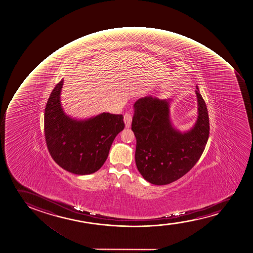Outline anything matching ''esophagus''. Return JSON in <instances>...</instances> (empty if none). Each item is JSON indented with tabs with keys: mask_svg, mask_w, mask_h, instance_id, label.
I'll return each instance as SVG.
<instances>
[{
	"mask_svg": "<svg viewBox=\"0 0 253 253\" xmlns=\"http://www.w3.org/2000/svg\"><path fill=\"white\" fill-rule=\"evenodd\" d=\"M124 121H125V127L126 128H130L131 124H132V116L129 114H125L124 116Z\"/></svg>",
	"mask_w": 253,
	"mask_h": 253,
	"instance_id": "34e87169",
	"label": "esophagus"
}]
</instances>
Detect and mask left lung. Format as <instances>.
<instances>
[{
	"label": "left lung",
	"instance_id": "obj_1",
	"mask_svg": "<svg viewBox=\"0 0 253 253\" xmlns=\"http://www.w3.org/2000/svg\"><path fill=\"white\" fill-rule=\"evenodd\" d=\"M195 91L198 117L192 128L179 130L170 120L171 99L146 96L133 104L132 130L136 138L135 163L144 179L166 185L188 172L205 151L210 134L207 106Z\"/></svg>",
	"mask_w": 253,
	"mask_h": 253
}]
</instances>
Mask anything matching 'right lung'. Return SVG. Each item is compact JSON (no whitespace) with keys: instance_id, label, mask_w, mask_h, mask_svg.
Returning a JSON list of instances; mask_svg holds the SVG:
<instances>
[{"instance_id":"1","label":"right lung","mask_w":253,"mask_h":253,"mask_svg":"<svg viewBox=\"0 0 253 253\" xmlns=\"http://www.w3.org/2000/svg\"><path fill=\"white\" fill-rule=\"evenodd\" d=\"M64 79L53 89L44 110L46 144L60 168L77 175L94 173L108 158L115 137L125 128L124 116L102 113L87 119L66 114L61 104Z\"/></svg>"}]
</instances>
